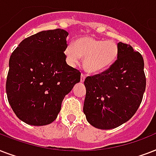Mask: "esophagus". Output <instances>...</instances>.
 <instances>
[{"mask_svg": "<svg viewBox=\"0 0 156 156\" xmlns=\"http://www.w3.org/2000/svg\"><path fill=\"white\" fill-rule=\"evenodd\" d=\"M85 78H86V76L84 75V74H83V73H82V74H81V82H82V83H83V82H84V81H85Z\"/></svg>", "mask_w": 156, "mask_h": 156, "instance_id": "34e87169", "label": "esophagus"}]
</instances>
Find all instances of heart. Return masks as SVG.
Segmentation results:
<instances>
[{"mask_svg": "<svg viewBox=\"0 0 156 156\" xmlns=\"http://www.w3.org/2000/svg\"><path fill=\"white\" fill-rule=\"evenodd\" d=\"M118 47L112 40H97L90 36H83L75 40L74 45L68 44L65 56L68 63L77 66L81 56L84 57L83 66L88 73H98L108 69L116 61Z\"/></svg>", "mask_w": 156, "mask_h": 156, "instance_id": "heart-1", "label": "heart"}]
</instances>
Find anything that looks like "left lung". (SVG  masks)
Instances as JSON below:
<instances>
[{"mask_svg": "<svg viewBox=\"0 0 156 156\" xmlns=\"http://www.w3.org/2000/svg\"><path fill=\"white\" fill-rule=\"evenodd\" d=\"M118 56L108 69L87 77L83 112L92 126L111 129L128 121L138 110L146 89L144 61L130 45L118 43Z\"/></svg>", "mask_w": 156, "mask_h": 156, "instance_id": "obj_1", "label": "left lung"}]
</instances>
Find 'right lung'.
Returning a JSON list of instances; mask_svg holds the SVG:
<instances>
[{
    "label": "right lung",
    "instance_id": "right-lung-1",
    "mask_svg": "<svg viewBox=\"0 0 156 156\" xmlns=\"http://www.w3.org/2000/svg\"><path fill=\"white\" fill-rule=\"evenodd\" d=\"M69 33L43 30L26 38L11 54L6 80L8 101L16 116L30 126L56 120L61 103L81 73L66 63Z\"/></svg>",
    "mask_w": 156,
    "mask_h": 156
}]
</instances>
